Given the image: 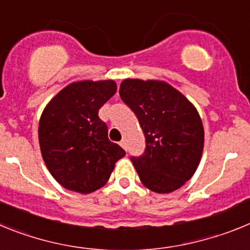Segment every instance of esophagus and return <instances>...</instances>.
<instances>
[{
  "mask_svg": "<svg viewBox=\"0 0 250 250\" xmlns=\"http://www.w3.org/2000/svg\"><path fill=\"white\" fill-rule=\"evenodd\" d=\"M120 145H121V147H123V149L126 150V141H125V140H121V141H120Z\"/></svg>",
  "mask_w": 250,
  "mask_h": 250,
  "instance_id": "esophagus-1",
  "label": "esophagus"
}]
</instances>
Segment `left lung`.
I'll return each instance as SVG.
<instances>
[{
  "instance_id": "obj_1",
  "label": "left lung",
  "mask_w": 250,
  "mask_h": 250,
  "mask_svg": "<svg viewBox=\"0 0 250 250\" xmlns=\"http://www.w3.org/2000/svg\"><path fill=\"white\" fill-rule=\"evenodd\" d=\"M120 96L145 136L144 155L131 159L141 183L159 194L182 188L198 169L204 149V127L195 106L161 80L125 79Z\"/></svg>"
}]
</instances>
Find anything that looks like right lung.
Returning <instances> with one entry per match:
<instances>
[{
    "mask_svg": "<svg viewBox=\"0 0 250 250\" xmlns=\"http://www.w3.org/2000/svg\"><path fill=\"white\" fill-rule=\"evenodd\" d=\"M115 92L114 80L75 81L60 90L41 114V155L51 175L67 190L96 191L125 155L109 140L107 126L98 115Z\"/></svg>",
    "mask_w": 250,
    "mask_h": 250,
    "instance_id": "obj_1",
    "label": "right lung"
}]
</instances>
